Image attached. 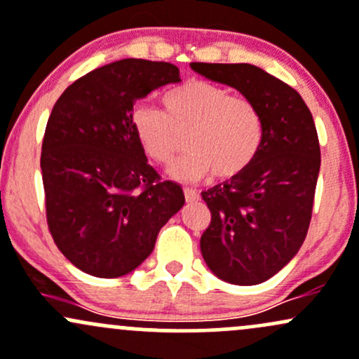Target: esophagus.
<instances>
[{
  "mask_svg": "<svg viewBox=\"0 0 359 359\" xmlns=\"http://www.w3.org/2000/svg\"><path fill=\"white\" fill-rule=\"evenodd\" d=\"M184 198H186L187 203H192V201H198L199 199V194L194 191V189L184 187Z\"/></svg>",
  "mask_w": 359,
  "mask_h": 359,
  "instance_id": "34e87169",
  "label": "esophagus"
}]
</instances>
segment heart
I'll use <instances>...</instances> for the list:
<instances>
[{"mask_svg": "<svg viewBox=\"0 0 359 359\" xmlns=\"http://www.w3.org/2000/svg\"><path fill=\"white\" fill-rule=\"evenodd\" d=\"M167 114L151 102L133 110L131 122L141 148L156 163L170 167L184 149L191 153L173 167L182 182H198L215 172L235 179L252 167L264 144V119L254 102L235 97L206 80H191L165 97Z\"/></svg>", "mask_w": 359, "mask_h": 359, "instance_id": "1", "label": "heart"}]
</instances>
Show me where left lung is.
<instances>
[{
  "mask_svg": "<svg viewBox=\"0 0 359 359\" xmlns=\"http://www.w3.org/2000/svg\"><path fill=\"white\" fill-rule=\"evenodd\" d=\"M211 81L238 90L257 105L264 144L242 175L201 192L211 223L201 254L211 273L231 285L267 281L300 250L312 218L320 147L300 93L257 66L191 62Z\"/></svg>",
  "mask_w": 359,
  "mask_h": 359,
  "instance_id": "left-lung-1",
  "label": "left lung"
}]
</instances>
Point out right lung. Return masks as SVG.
Masks as SVG:
<instances>
[{"instance_id":"right-lung-1","label":"right lung","mask_w":359,"mask_h":359,"mask_svg":"<svg viewBox=\"0 0 359 359\" xmlns=\"http://www.w3.org/2000/svg\"><path fill=\"white\" fill-rule=\"evenodd\" d=\"M179 81L170 62L121 59L86 73L54 104L41 155L47 224L86 274L133 273L186 203L182 187L148 165L131 122L137 100Z\"/></svg>"}]
</instances>
